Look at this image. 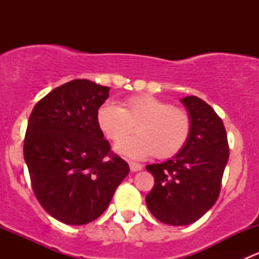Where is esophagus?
<instances>
[{
  "mask_svg": "<svg viewBox=\"0 0 259 259\" xmlns=\"http://www.w3.org/2000/svg\"><path fill=\"white\" fill-rule=\"evenodd\" d=\"M129 166H130V170L132 171H139L143 169L142 164L135 163V161H129Z\"/></svg>",
  "mask_w": 259,
  "mask_h": 259,
  "instance_id": "esophagus-1",
  "label": "esophagus"
}]
</instances>
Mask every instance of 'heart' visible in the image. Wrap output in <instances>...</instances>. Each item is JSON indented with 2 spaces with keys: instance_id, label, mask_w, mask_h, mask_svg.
Returning a JSON list of instances; mask_svg holds the SVG:
<instances>
[{
  "instance_id": "1",
  "label": "heart",
  "mask_w": 259,
  "mask_h": 259,
  "mask_svg": "<svg viewBox=\"0 0 259 259\" xmlns=\"http://www.w3.org/2000/svg\"><path fill=\"white\" fill-rule=\"evenodd\" d=\"M98 124L111 142L124 139L138 125L140 135L116 146L119 153L135 159L151 154L159 159L176 156L192 133V117L187 110L151 95L130 96L122 108L105 104L98 110Z\"/></svg>"
}]
</instances>
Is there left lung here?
Masks as SVG:
<instances>
[{
  "label": "left lung",
  "mask_w": 259,
  "mask_h": 259,
  "mask_svg": "<svg viewBox=\"0 0 259 259\" xmlns=\"http://www.w3.org/2000/svg\"><path fill=\"white\" fill-rule=\"evenodd\" d=\"M192 117L189 140L173 159L146 165L154 187L146 205L158 221L187 226L204 215L217 202L229 156L223 121L197 96L182 99Z\"/></svg>",
  "instance_id": "obj_1"
}]
</instances>
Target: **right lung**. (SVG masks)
I'll use <instances>...</instances> for the list:
<instances>
[{"label":"right lung","instance_id":"obj_1","mask_svg":"<svg viewBox=\"0 0 259 259\" xmlns=\"http://www.w3.org/2000/svg\"><path fill=\"white\" fill-rule=\"evenodd\" d=\"M109 90L90 80H72L41 99L28 119L23 156L32 190L62 223L95 221L130 171L98 124Z\"/></svg>","mask_w":259,"mask_h":259}]
</instances>
